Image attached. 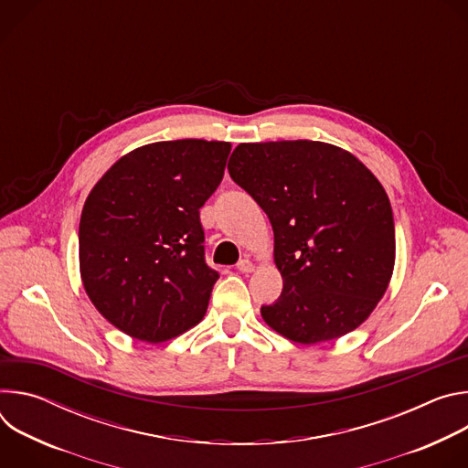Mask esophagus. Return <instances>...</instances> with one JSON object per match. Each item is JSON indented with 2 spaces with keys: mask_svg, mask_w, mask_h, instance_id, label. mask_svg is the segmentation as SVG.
<instances>
[{
  "mask_svg": "<svg viewBox=\"0 0 468 468\" xmlns=\"http://www.w3.org/2000/svg\"><path fill=\"white\" fill-rule=\"evenodd\" d=\"M237 271L242 272V274H250L255 271V264L250 261V259H242L237 262Z\"/></svg>",
  "mask_w": 468,
  "mask_h": 468,
  "instance_id": "1",
  "label": "esophagus"
}]
</instances>
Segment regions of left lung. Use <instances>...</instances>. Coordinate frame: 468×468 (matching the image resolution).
Returning a JSON list of instances; mask_svg holds the SVG:
<instances>
[{
	"instance_id": "obj_1",
	"label": "left lung",
	"mask_w": 468,
	"mask_h": 468,
	"mask_svg": "<svg viewBox=\"0 0 468 468\" xmlns=\"http://www.w3.org/2000/svg\"><path fill=\"white\" fill-rule=\"evenodd\" d=\"M269 217L283 292L262 320L300 345L335 341L383 298L396 239L388 196L350 152L318 141L242 143L228 165Z\"/></svg>"
}]
</instances>
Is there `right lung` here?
Wrapping results in <instances>:
<instances>
[{"mask_svg": "<svg viewBox=\"0 0 468 468\" xmlns=\"http://www.w3.org/2000/svg\"><path fill=\"white\" fill-rule=\"evenodd\" d=\"M229 143L141 146L94 185L80 222L87 296L114 327L150 345L204 318L218 272L204 257L199 207L224 177Z\"/></svg>", "mask_w": 468, "mask_h": 468, "instance_id": "obj_1", "label": "right lung"}]
</instances>
